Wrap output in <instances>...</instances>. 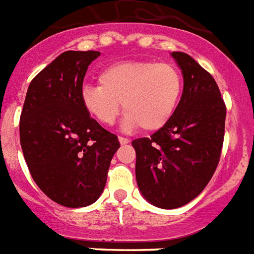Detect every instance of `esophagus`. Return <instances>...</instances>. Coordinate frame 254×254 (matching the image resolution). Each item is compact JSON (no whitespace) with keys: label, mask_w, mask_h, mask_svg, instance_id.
<instances>
[{"label":"esophagus","mask_w":254,"mask_h":254,"mask_svg":"<svg viewBox=\"0 0 254 254\" xmlns=\"http://www.w3.org/2000/svg\"><path fill=\"white\" fill-rule=\"evenodd\" d=\"M119 141H120V143L121 145H127V143H129V139H127V138H125V137H119Z\"/></svg>","instance_id":"esophagus-1"}]
</instances>
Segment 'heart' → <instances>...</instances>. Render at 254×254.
I'll return each mask as SVG.
<instances>
[{
    "label": "heart",
    "mask_w": 254,
    "mask_h": 254,
    "mask_svg": "<svg viewBox=\"0 0 254 254\" xmlns=\"http://www.w3.org/2000/svg\"><path fill=\"white\" fill-rule=\"evenodd\" d=\"M183 94V77L175 65L155 61H123L99 74V84H84L80 102L103 125H112L121 111L124 127L159 130L172 117Z\"/></svg>",
    "instance_id": "1"
}]
</instances>
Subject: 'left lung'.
<instances>
[{"mask_svg":"<svg viewBox=\"0 0 254 254\" xmlns=\"http://www.w3.org/2000/svg\"><path fill=\"white\" fill-rule=\"evenodd\" d=\"M184 88L170 121L150 138L131 142L142 195L156 207L176 209L211 180L224 138L226 104L215 79L194 59L172 52Z\"/></svg>","mask_w":254,"mask_h":254,"instance_id":"1","label":"left lung"}]
</instances>
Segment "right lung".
<instances>
[{
    "label": "right lung",
    "mask_w": 254,
    "mask_h": 254,
    "mask_svg": "<svg viewBox=\"0 0 254 254\" xmlns=\"http://www.w3.org/2000/svg\"><path fill=\"white\" fill-rule=\"evenodd\" d=\"M96 51H66L31 80L20 113V146L30 174L45 195L66 207L100 197L117 135L94 120L80 90Z\"/></svg>",
    "instance_id": "add662e5"
}]
</instances>
